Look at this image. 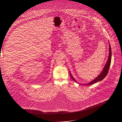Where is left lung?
<instances>
[{
    "instance_id": "left-lung-1",
    "label": "left lung",
    "mask_w": 122,
    "mask_h": 122,
    "mask_svg": "<svg viewBox=\"0 0 122 122\" xmlns=\"http://www.w3.org/2000/svg\"><path fill=\"white\" fill-rule=\"evenodd\" d=\"M109 53L108 59L107 60V61L106 62V65H105L103 70H102V71L101 72L100 74L99 75H98V76H97V77L95 79H94V80H93V81H91L90 82L87 83V84H86V85L84 84L85 85H88V86H89V85H91L92 84H94V83H95V82H98L99 81H102L106 76V75L108 74L109 69L110 66V64H111V62L112 52H111V46H110V44H109ZM70 76H71L72 79H73L75 81L77 82L74 79V78L72 76L71 74V73H70ZM82 85H83V84H82Z\"/></svg>"
}]
</instances>
